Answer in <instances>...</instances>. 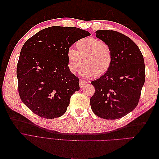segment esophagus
Instances as JSON below:
<instances>
[{
    "label": "esophagus",
    "mask_w": 159,
    "mask_h": 159,
    "mask_svg": "<svg viewBox=\"0 0 159 159\" xmlns=\"http://www.w3.org/2000/svg\"><path fill=\"white\" fill-rule=\"evenodd\" d=\"M87 84V82H86V81H85V80H80V81H79V84H80V86L81 88H82V87H84V86Z\"/></svg>",
    "instance_id": "esophagus-1"
}]
</instances>
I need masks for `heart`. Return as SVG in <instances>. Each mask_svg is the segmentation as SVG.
Returning <instances> with one entry per match:
<instances>
[{"label": "heart", "instance_id": "obj_1", "mask_svg": "<svg viewBox=\"0 0 159 159\" xmlns=\"http://www.w3.org/2000/svg\"><path fill=\"white\" fill-rule=\"evenodd\" d=\"M76 50L70 49L67 53L68 66L75 74L84 65L81 74L85 77H100L109 71L112 64L113 55L110 46L95 38H85L75 43Z\"/></svg>", "mask_w": 159, "mask_h": 159}]
</instances>
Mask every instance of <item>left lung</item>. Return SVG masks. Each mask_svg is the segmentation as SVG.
I'll list each match as a JSON object with an SVG mask.
<instances>
[{
	"label": "left lung",
	"instance_id": "1",
	"mask_svg": "<svg viewBox=\"0 0 159 159\" xmlns=\"http://www.w3.org/2000/svg\"><path fill=\"white\" fill-rule=\"evenodd\" d=\"M95 33L110 46L113 61L107 73L91 82L95 89L91 107L101 118H121L137 107L140 99L145 81L143 56L135 43L121 33L109 30Z\"/></svg>",
	"mask_w": 159,
	"mask_h": 159
}]
</instances>
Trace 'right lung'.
<instances>
[{
  "instance_id": "obj_1",
  "label": "right lung",
  "mask_w": 159,
  "mask_h": 159,
  "mask_svg": "<svg viewBox=\"0 0 159 159\" xmlns=\"http://www.w3.org/2000/svg\"><path fill=\"white\" fill-rule=\"evenodd\" d=\"M89 35L76 27L55 26L25 43L16 68L18 93L34 113L50 119L66 113L71 96L80 90L78 78L69 70L67 53L74 43Z\"/></svg>"
}]
</instances>
